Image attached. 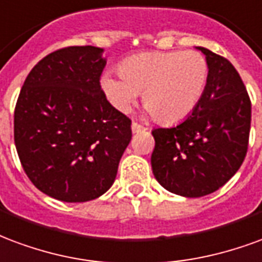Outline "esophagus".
<instances>
[{
    "mask_svg": "<svg viewBox=\"0 0 262 262\" xmlns=\"http://www.w3.org/2000/svg\"><path fill=\"white\" fill-rule=\"evenodd\" d=\"M131 128H133V133H141V131H145L146 127H144V125H141V124L134 121V123L131 124Z\"/></svg>",
    "mask_w": 262,
    "mask_h": 262,
    "instance_id": "34e87169",
    "label": "esophagus"
}]
</instances>
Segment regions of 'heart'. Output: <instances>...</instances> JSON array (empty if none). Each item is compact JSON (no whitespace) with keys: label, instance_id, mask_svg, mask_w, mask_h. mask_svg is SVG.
I'll return each instance as SVG.
<instances>
[{"label":"heart","instance_id":"heart-1","mask_svg":"<svg viewBox=\"0 0 262 262\" xmlns=\"http://www.w3.org/2000/svg\"><path fill=\"white\" fill-rule=\"evenodd\" d=\"M118 76L106 74L102 89L114 107L127 113L142 93V102L156 121L180 123L191 114L205 93L209 76L207 58L198 51H150L125 58Z\"/></svg>","mask_w":262,"mask_h":262}]
</instances>
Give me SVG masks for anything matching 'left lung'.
Segmentation results:
<instances>
[{
  "label": "left lung",
  "mask_w": 262,
  "mask_h": 262,
  "mask_svg": "<svg viewBox=\"0 0 262 262\" xmlns=\"http://www.w3.org/2000/svg\"><path fill=\"white\" fill-rule=\"evenodd\" d=\"M209 76L195 110L179 125L155 128L152 170L162 187L196 198L216 191L247 155L251 100L232 62L208 49Z\"/></svg>",
  "instance_id": "left-lung-1"
}]
</instances>
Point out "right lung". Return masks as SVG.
<instances>
[{
	"label": "right lung",
	"mask_w": 262,
	"mask_h": 262,
	"mask_svg": "<svg viewBox=\"0 0 262 262\" xmlns=\"http://www.w3.org/2000/svg\"><path fill=\"white\" fill-rule=\"evenodd\" d=\"M102 49L70 46L32 68L13 113L20 165L36 188L64 202L107 191L131 141V120L100 86Z\"/></svg>",
	"instance_id": "obj_1"
}]
</instances>
